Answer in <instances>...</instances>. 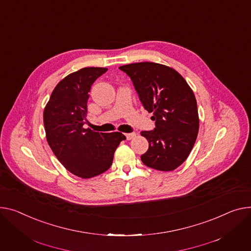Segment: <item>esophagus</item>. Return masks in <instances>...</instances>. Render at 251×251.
<instances>
[{
	"label": "esophagus",
	"mask_w": 251,
	"mask_h": 251,
	"mask_svg": "<svg viewBox=\"0 0 251 251\" xmlns=\"http://www.w3.org/2000/svg\"><path fill=\"white\" fill-rule=\"evenodd\" d=\"M125 137H126L127 140H131V139L136 137V133H134V132H132V133H126Z\"/></svg>",
	"instance_id": "1"
}]
</instances>
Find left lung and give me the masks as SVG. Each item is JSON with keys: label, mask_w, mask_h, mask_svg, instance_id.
Returning <instances> with one entry per match:
<instances>
[{"label": "left lung", "mask_w": 251, "mask_h": 251, "mask_svg": "<svg viewBox=\"0 0 251 251\" xmlns=\"http://www.w3.org/2000/svg\"><path fill=\"white\" fill-rule=\"evenodd\" d=\"M133 81L140 101L155 121V129L142 131L149 143L142 162L172 172L190 155L199 132V114L193 90L176 70L155 62H135L119 68Z\"/></svg>", "instance_id": "8db88e82"}]
</instances>
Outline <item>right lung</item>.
Wrapping results in <instances>:
<instances>
[{
	"label": "right lung",
	"mask_w": 251,
	"mask_h": 251,
	"mask_svg": "<svg viewBox=\"0 0 251 251\" xmlns=\"http://www.w3.org/2000/svg\"><path fill=\"white\" fill-rule=\"evenodd\" d=\"M106 68H83L62 78L49 98L43 122L47 142L64 168L81 178L108 171L114 152L126 137L120 132L100 133L83 128L89 92Z\"/></svg>",
	"instance_id": "1"
}]
</instances>
